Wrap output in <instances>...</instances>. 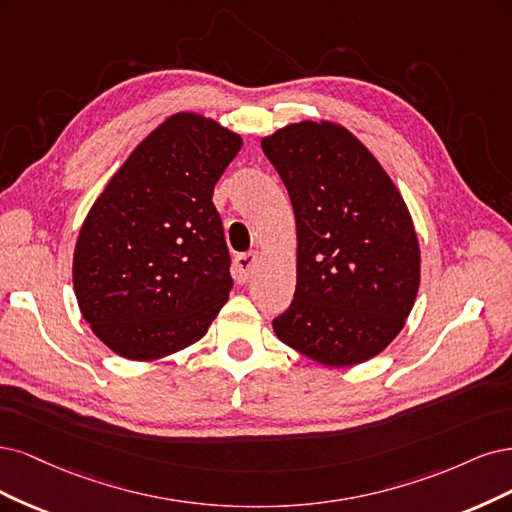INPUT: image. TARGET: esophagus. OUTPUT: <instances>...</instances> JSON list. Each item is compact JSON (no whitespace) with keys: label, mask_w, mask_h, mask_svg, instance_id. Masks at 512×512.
I'll list each match as a JSON object with an SVG mask.
<instances>
[{"label":"esophagus","mask_w":512,"mask_h":512,"mask_svg":"<svg viewBox=\"0 0 512 512\" xmlns=\"http://www.w3.org/2000/svg\"><path fill=\"white\" fill-rule=\"evenodd\" d=\"M257 261H259V253H255V251L253 253H242V255L236 257V261H234V278L238 280L240 285H244L246 280L251 278L255 266H257Z\"/></svg>","instance_id":"34e87169"}]
</instances>
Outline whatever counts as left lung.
Instances as JSON below:
<instances>
[{
  "mask_svg": "<svg viewBox=\"0 0 512 512\" xmlns=\"http://www.w3.org/2000/svg\"><path fill=\"white\" fill-rule=\"evenodd\" d=\"M261 148L298 229V285L272 321L278 340L332 368L372 359L402 332L419 291V240L400 191L336 123H291Z\"/></svg>",
  "mask_w": 512,
  "mask_h": 512,
  "instance_id": "1",
  "label": "left lung"
}]
</instances>
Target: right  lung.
<instances>
[{"label":"right lung","mask_w":512,"mask_h":512,"mask_svg":"<svg viewBox=\"0 0 512 512\" xmlns=\"http://www.w3.org/2000/svg\"><path fill=\"white\" fill-rule=\"evenodd\" d=\"M242 138L195 112L153 129L91 206L74 249L82 317L110 351L153 361L200 340L234 287L212 191Z\"/></svg>","instance_id":"add662e5"}]
</instances>
